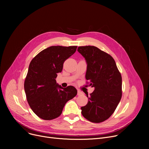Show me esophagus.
I'll list each match as a JSON object with an SVG mask.
<instances>
[{
  "mask_svg": "<svg viewBox=\"0 0 149 149\" xmlns=\"http://www.w3.org/2000/svg\"><path fill=\"white\" fill-rule=\"evenodd\" d=\"M82 94H83V92H81L80 91H78V92H77V95H82Z\"/></svg>",
  "mask_w": 149,
  "mask_h": 149,
  "instance_id": "esophagus-1",
  "label": "esophagus"
}]
</instances>
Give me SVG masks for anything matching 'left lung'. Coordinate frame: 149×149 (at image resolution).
<instances>
[{
	"label": "left lung",
	"instance_id": "obj_1",
	"mask_svg": "<svg viewBox=\"0 0 149 149\" xmlns=\"http://www.w3.org/2000/svg\"><path fill=\"white\" fill-rule=\"evenodd\" d=\"M77 51L87 63L86 79L95 90L90 93L88 104L81 107L86 119L103 122L110 117L122 96V78L114 59L93 46H79Z\"/></svg>",
	"mask_w": 149,
	"mask_h": 149
}]
</instances>
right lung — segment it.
Returning <instances> with one entry per match:
<instances>
[{"label":"right lung","instance_id":"1","mask_svg":"<svg viewBox=\"0 0 149 149\" xmlns=\"http://www.w3.org/2000/svg\"><path fill=\"white\" fill-rule=\"evenodd\" d=\"M77 48L50 46L39 52L30 63L25 92L31 109L43 120L57 118L65 104L77 95V91L72 86L63 88L56 80L65 61L75 52Z\"/></svg>","mask_w":149,"mask_h":149}]
</instances>
